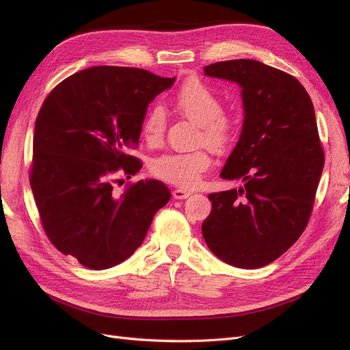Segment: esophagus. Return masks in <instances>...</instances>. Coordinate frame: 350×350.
Instances as JSON below:
<instances>
[{"label": "esophagus", "mask_w": 350, "mask_h": 350, "mask_svg": "<svg viewBox=\"0 0 350 350\" xmlns=\"http://www.w3.org/2000/svg\"><path fill=\"white\" fill-rule=\"evenodd\" d=\"M189 194H191V193L187 191V189H181V188H176V189H174V191H172V196L176 200H184V198L189 197Z\"/></svg>", "instance_id": "1"}]
</instances>
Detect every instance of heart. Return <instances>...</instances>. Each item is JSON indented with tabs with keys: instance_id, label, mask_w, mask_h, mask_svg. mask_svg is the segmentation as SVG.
<instances>
[{
	"instance_id": "heart-1",
	"label": "heart",
	"mask_w": 350,
	"mask_h": 350,
	"mask_svg": "<svg viewBox=\"0 0 350 350\" xmlns=\"http://www.w3.org/2000/svg\"><path fill=\"white\" fill-rule=\"evenodd\" d=\"M174 107L196 122L200 129L198 142L206 143L215 150H225L234 142L237 134L235 120L225 113L219 94L208 84L198 79L183 83L175 92ZM166 130V112L161 105H153L146 112L142 122V137L149 146L162 143ZM211 165L207 150L174 152L154 157L150 162V172L162 181L183 188L196 187L201 175Z\"/></svg>"
}]
</instances>
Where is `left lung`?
<instances>
[{"label": "left lung", "instance_id": "left-lung-1", "mask_svg": "<svg viewBox=\"0 0 350 350\" xmlns=\"http://www.w3.org/2000/svg\"><path fill=\"white\" fill-rule=\"evenodd\" d=\"M206 76L242 88V133L221 169L243 187L208 194L201 232L210 251L230 266L258 269L302 235L324 167L314 105L291 74L256 59L204 67Z\"/></svg>", "mask_w": 350, "mask_h": 350}]
</instances>
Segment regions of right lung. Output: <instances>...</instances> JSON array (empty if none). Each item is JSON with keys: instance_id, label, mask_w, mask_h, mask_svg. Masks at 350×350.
<instances>
[{"instance_id": "obj_1", "label": "right lung", "mask_w": 350, "mask_h": 350, "mask_svg": "<svg viewBox=\"0 0 350 350\" xmlns=\"http://www.w3.org/2000/svg\"><path fill=\"white\" fill-rule=\"evenodd\" d=\"M174 81L142 68L90 67L42 103L30 187L52 245L84 267L105 270L129 258L171 198L156 179L129 183L122 194L113 185L142 169L130 150L139 146L149 103Z\"/></svg>"}]
</instances>
